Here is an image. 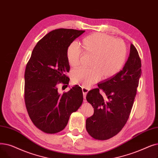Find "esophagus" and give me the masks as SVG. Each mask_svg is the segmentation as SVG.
<instances>
[{"label": "esophagus", "instance_id": "34e87169", "mask_svg": "<svg viewBox=\"0 0 158 158\" xmlns=\"http://www.w3.org/2000/svg\"><path fill=\"white\" fill-rule=\"evenodd\" d=\"M89 91V88L85 87H82V92H83V95H84V99H85L86 94H87V93H88Z\"/></svg>", "mask_w": 158, "mask_h": 158}]
</instances>
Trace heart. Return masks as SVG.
Masks as SVG:
<instances>
[{
    "label": "heart",
    "mask_w": 158,
    "mask_h": 158,
    "mask_svg": "<svg viewBox=\"0 0 158 158\" xmlns=\"http://www.w3.org/2000/svg\"><path fill=\"white\" fill-rule=\"evenodd\" d=\"M82 48L87 54L93 55L91 68H79L72 72V80L75 84L90 86L102 77L107 79L121 70L126 62L127 48L125 43L113 36L100 33L90 35L82 40ZM82 50L79 44L72 42L67 49V60L70 66L76 67L80 64Z\"/></svg>",
    "instance_id": "b5f03b06"
}]
</instances>
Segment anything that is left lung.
I'll return each instance as SVG.
<instances>
[{
    "instance_id": "left-lung-1",
    "label": "left lung",
    "mask_w": 158,
    "mask_h": 158,
    "mask_svg": "<svg viewBox=\"0 0 158 158\" xmlns=\"http://www.w3.org/2000/svg\"><path fill=\"white\" fill-rule=\"evenodd\" d=\"M141 63L136 48L131 45L129 56L122 70L104 80L87 93L86 99L94 108V114L86 119L90 136L99 140L108 139L122 129L129 119L141 74ZM102 89L104 99L99 93Z\"/></svg>"
}]
</instances>
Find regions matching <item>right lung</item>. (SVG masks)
I'll return each mask as SVG.
<instances>
[{"mask_svg": "<svg viewBox=\"0 0 158 158\" xmlns=\"http://www.w3.org/2000/svg\"><path fill=\"white\" fill-rule=\"evenodd\" d=\"M85 31L58 29L49 32L34 48L24 74L26 107L31 121L42 131L55 134L62 131L72 112L83 102L80 87L58 93L57 85L68 86L70 79L66 51L69 45ZM63 86V87H64Z\"/></svg>", "mask_w": 158, "mask_h": 158, "instance_id": "add662e5", "label": "right lung"}]
</instances>
